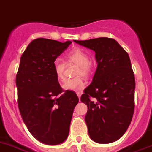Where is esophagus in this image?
<instances>
[{"instance_id": "34e87169", "label": "esophagus", "mask_w": 152, "mask_h": 152, "mask_svg": "<svg viewBox=\"0 0 152 152\" xmlns=\"http://www.w3.org/2000/svg\"><path fill=\"white\" fill-rule=\"evenodd\" d=\"M76 94H77V96H78L79 99H80V97H81V95H82V93H81V92H77V93H76Z\"/></svg>"}]
</instances>
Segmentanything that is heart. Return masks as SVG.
Returning a JSON list of instances; mask_svg holds the SVG:
<instances>
[{"mask_svg": "<svg viewBox=\"0 0 152 152\" xmlns=\"http://www.w3.org/2000/svg\"><path fill=\"white\" fill-rule=\"evenodd\" d=\"M67 59L71 62H74L78 65L79 68L76 72V76H87L91 71V63L90 62V57L86 52L76 48L72 51L67 56ZM65 64L60 59H56L53 62V69L56 74V76L58 80L63 79V70H64ZM85 87V83L81 77H76L74 79L66 80L63 84V90L67 91H80Z\"/></svg>", "mask_w": 152, "mask_h": 152, "instance_id": "b5f03b06", "label": "heart"}]
</instances>
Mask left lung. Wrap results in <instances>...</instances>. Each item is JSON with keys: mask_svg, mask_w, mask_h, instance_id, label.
Segmentation results:
<instances>
[{"mask_svg": "<svg viewBox=\"0 0 152 152\" xmlns=\"http://www.w3.org/2000/svg\"><path fill=\"white\" fill-rule=\"evenodd\" d=\"M95 52L97 67L81 101L87 105L85 117L90 138L109 144L124 134L134 110L135 79L130 57L110 38L73 40Z\"/></svg>", "mask_w": 152, "mask_h": 152, "instance_id": "8db88e82", "label": "left lung"}]
</instances>
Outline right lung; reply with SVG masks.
I'll return each instance as SVG.
<instances>
[{"mask_svg": "<svg viewBox=\"0 0 152 152\" xmlns=\"http://www.w3.org/2000/svg\"><path fill=\"white\" fill-rule=\"evenodd\" d=\"M72 43L37 39L28 45L20 59L16 76L18 104L23 121L40 142L57 145L66 140L79 98L73 91L64 94L53 62Z\"/></svg>", "mask_w": 152, "mask_h": 152, "instance_id": "1", "label": "right lung"}]
</instances>
